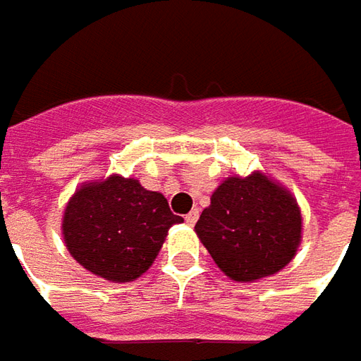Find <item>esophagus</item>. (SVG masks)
Here are the masks:
<instances>
[{
  "mask_svg": "<svg viewBox=\"0 0 361 361\" xmlns=\"http://www.w3.org/2000/svg\"><path fill=\"white\" fill-rule=\"evenodd\" d=\"M197 218H200V209H192V212L185 216V221H188L190 226H193V224L197 221Z\"/></svg>",
  "mask_w": 361,
  "mask_h": 361,
  "instance_id": "34e87169",
  "label": "esophagus"
}]
</instances>
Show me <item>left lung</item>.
I'll list each match as a JSON object with an SVG mask.
<instances>
[{
  "mask_svg": "<svg viewBox=\"0 0 361 361\" xmlns=\"http://www.w3.org/2000/svg\"><path fill=\"white\" fill-rule=\"evenodd\" d=\"M195 231L226 276L254 281L290 264L302 238V216L283 188L252 173L219 185Z\"/></svg>",
  "mask_w": 361,
  "mask_h": 361,
  "instance_id": "8db88e82",
  "label": "left lung"
}]
</instances>
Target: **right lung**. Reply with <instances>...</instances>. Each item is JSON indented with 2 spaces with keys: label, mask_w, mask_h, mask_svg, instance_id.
Wrapping results in <instances>:
<instances>
[{
  "label": "right lung",
  "mask_w": 361,
  "mask_h": 361,
  "mask_svg": "<svg viewBox=\"0 0 361 361\" xmlns=\"http://www.w3.org/2000/svg\"><path fill=\"white\" fill-rule=\"evenodd\" d=\"M168 200L137 180L111 176L87 183L69 200L63 240L69 254L95 276L111 281L140 278L154 264L173 224Z\"/></svg>",
  "instance_id": "1"
}]
</instances>
